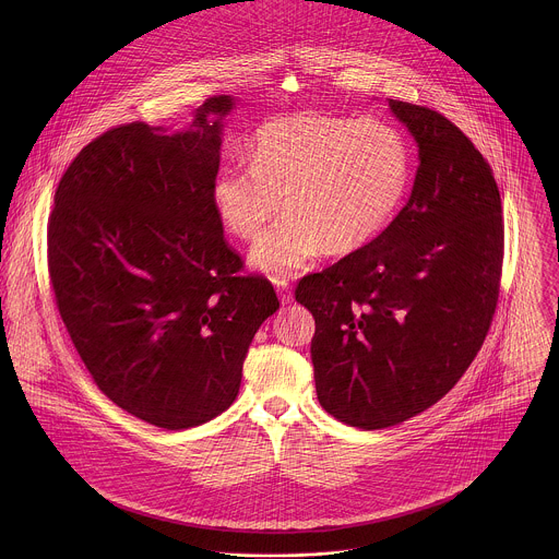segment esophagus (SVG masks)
Returning <instances> with one entry per match:
<instances>
[{"label": "esophagus", "mask_w": 559, "mask_h": 559, "mask_svg": "<svg viewBox=\"0 0 559 559\" xmlns=\"http://www.w3.org/2000/svg\"><path fill=\"white\" fill-rule=\"evenodd\" d=\"M273 284H275V288H277V295H280V299H282V304H290V301H293V290H290L288 280L273 277Z\"/></svg>", "instance_id": "obj_1"}]
</instances>
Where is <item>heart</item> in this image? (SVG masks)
Listing matches in <instances>:
<instances>
[{
	"mask_svg": "<svg viewBox=\"0 0 559 559\" xmlns=\"http://www.w3.org/2000/svg\"><path fill=\"white\" fill-rule=\"evenodd\" d=\"M249 165H224L211 198L224 226L242 240L262 237L255 266L290 275L326 247L350 253L377 239L399 215L413 176L408 142L377 118L314 111L262 122L247 153Z\"/></svg>",
	"mask_w": 559,
	"mask_h": 559,
	"instance_id": "obj_1",
	"label": "heart"
}]
</instances>
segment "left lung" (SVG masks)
I'll list each match as a JSON object with an SVG mask.
<instances>
[{"label": "left lung", "instance_id": "left-lung-1", "mask_svg": "<svg viewBox=\"0 0 559 559\" xmlns=\"http://www.w3.org/2000/svg\"><path fill=\"white\" fill-rule=\"evenodd\" d=\"M390 107L419 146L408 202L377 239L295 290L317 320L319 402L361 430L402 424L459 383L490 329L503 264L488 160L443 114Z\"/></svg>", "mask_w": 559, "mask_h": 559}]
</instances>
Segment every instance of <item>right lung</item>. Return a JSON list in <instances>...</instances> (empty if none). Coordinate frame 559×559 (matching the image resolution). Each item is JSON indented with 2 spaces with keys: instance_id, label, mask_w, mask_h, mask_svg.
<instances>
[{
  "instance_id": "1",
  "label": "right lung",
  "mask_w": 559,
  "mask_h": 559,
  "mask_svg": "<svg viewBox=\"0 0 559 559\" xmlns=\"http://www.w3.org/2000/svg\"><path fill=\"white\" fill-rule=\"evenodd\" d=\"M233 98H206L189 131L129 122L81 148L53 198L56 306L98 390L167 430L200 426L239 394L242 361L280 301L240 275L211 198Z\"/></svg>"
}]
</instances>
